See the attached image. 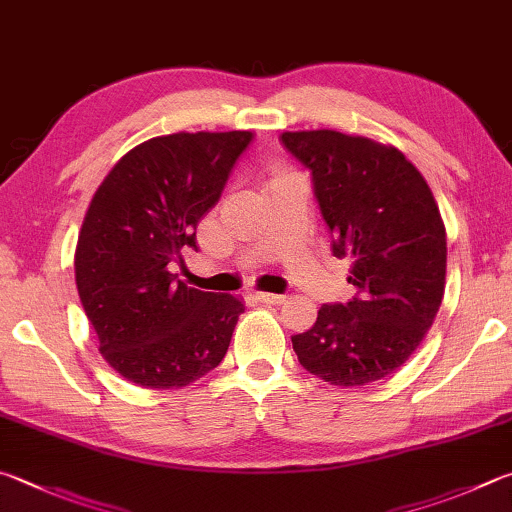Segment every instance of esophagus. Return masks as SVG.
<instances>
[{
  "instance_id": "obj_1",
  "label": "esophagus",
  "mask_w": 512,
  "mask_h": 512,
  "mask_svg": "<svg viewBox=\"0 0 512 512\" xmlns=\"http://www.w3.org/2000/svg\"><path fill=\"white\" fill-rule=\"evenodd\" d=\"M255 297L264 304H284L286 302V295H277V293H255Z\"/></svg>"
}]
</instances>
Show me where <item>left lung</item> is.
<instances>
[{
    "label": "left lung",
    "instance_id": "1",
    "mask_svg": "<svg viewBox=\"0 0 512 512\" xmlns=\"http://www.w3.org/2000/svg\"><path fill=\"white\" fill-rule=\"evenodd\" d=\"M282 145L311 172L331 253L351 259L356 288L347 304H322L293 351L324 383H374L412 356L439 313L448 257L439 206L392 145L333 129L284 132Z\"/></svg>",
    "mask_w": 512,
    "mask_h": 512
}]
</instances>
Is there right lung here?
Here are the masks:
<instances>
[{
    "label": "right lung",
    "instance_id": "obj_1",
    "mask_svg": "<svg viewBox=\"0 0 512 512\" xmlns=\"http://www.w3.org/2000/svg\"><path fill=\"white\" fill-rule=\"evenodd\" d=\"M253 132H179L136 145L100 183L76 246L80 302L100 353L147 389H179L224 360L244 304L170 273L197 248Z\"/></svg>",
    "mask_w": 512,
    "mask_h": 512
}]
</instances>
